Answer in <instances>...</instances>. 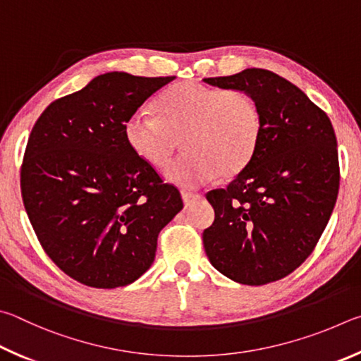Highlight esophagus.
Wrapping results in <instances>:
<instances>
[{
	"mask_svg": "<svg viewBox=\"0 0 361 361\" xmlns=\"http://www.w3.org/2000/svg\"><path fill=\"white\" fill-rule=\"evenodd\" d=\"M180 195H182V200H184L185 206H190L192 203H195V201L201 200L200 193H193V192H188V190H182Z\"/></svg>",
	"mask_w": 361,
	"mask_h": 361,
	"instance_id": "obj_1",
	"label": "esophagus"
}]
</instances>
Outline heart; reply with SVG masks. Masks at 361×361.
Here are the masks:
<instances>
[{"label":"heart","instance_id":"b5f03b06","mask_svg":"<svg viewBox=\"0 0 361 361\" xmlns=\"http://www.w3.org/2000/svg\"><path fill=\"white\" fill-rule=\"evenodd\" d=\"M154 112L155 117L135 114L126 120V144L139 160L160 169L168 166L182 139L187 154L164 173L168 182L180 187L239 174L262 139L260 106L241 90L179 82L158 94Z\"/></svg>","mask_w":361,"mask_h":361}]
</instances>
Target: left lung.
<instances>
[{
	"instance_id": "obj_1",
	"label": "left lung",
	"mask_w": 361,
	"mask_h": 361,
	"mask_svg": "<svg viewBox=\"0 0 361 361\" xmlns=\"http://www.w3.org/2000/svg\"><path fill=\"white\" fill-rule=\"evenodd\" d=\"M203 80L249 93L263 117L250 163L228 187L206 195L216 211L203 233L206 255L219 273L244 286L279 281L312 254L336 204L333 125L305 92L268 69Z\"/></svg>"
}]
</instances>
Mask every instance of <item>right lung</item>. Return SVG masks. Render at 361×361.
I'll use <instances>...</instances> for the list:
<instances>
[{"label":"right lung","instance_id":"right-lung-1","mask_svg":"<svg viewBox=\"0 0 361 361\" xmlns=\"http://www.w3.org/2000/svg\"><path fill=\"white\" fill-rule=\"evenodd\" d=\"M173 78L112 71L50 103L25 150L20 188L37 239L63 273L94 288L125 287L154 263L179 212L176 187L133 154L123 126Z\"/></svg>","mask_w":361,"mask_h":361}]
</instances>
